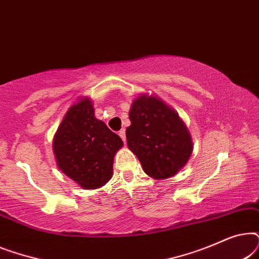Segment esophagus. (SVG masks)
Segmentation results:
<instances>
[{
    "label": "esophagus",
    "mask_w": 259,
    "mask_h": 259,
    "mask_svg": "<svg viewBox=\"0 0 259 259\" xmlns=\"http://www.w3.org/2000/svg\"><path fill=\"white\" fill-rule=\"evenodd\" d=\"M119 136L122 139L123 143H126V132H125V130H120L119 131Z\"/></svg>",
    "instance_id": "1"
}]
</instances>
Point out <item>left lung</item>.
I'll return each mask as SVG.
<instances>
[{"instance_id": "obj_1", "label": "left lung", "mask_w": 259, "mask_h": 259, "mask_svg": "<svg viewBox=\"0 0 259 259\" xmlns=\"http://www.w3.org/2000/svg\"><path fill=\"white\" fill-rule=\"evenodd\" d=\"M130 120L127 146L139 159L146 175L166 179L186 165L193 144L175 109L159 98L141 94L132 102Z\"/></svg>"}]
</instances>
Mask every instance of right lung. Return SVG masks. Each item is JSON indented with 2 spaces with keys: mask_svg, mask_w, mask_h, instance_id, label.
<instances>
[{
  "mask_svg": "<svg viewBox=\"0 0 259 259\" xmlns=\"http://www.w3.org/2000/svg\"><path fill=\"white\" fill-rule=\"evenodd\" d=\"M122 140L94 115L91 99L69 107L53 140L58 167L84 190L104 186L113 176Z\"/></svg>",
  "mask_w": 259,
  "mask_h": 259,
  "instance_id": "obj_1",
  "label": "right lung"
}]
</instances>
